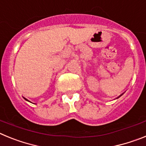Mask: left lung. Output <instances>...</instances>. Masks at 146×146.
<instances>
[{"label": "left lung", "mask_w": 146, "mask_h": 146, "mask_svg": "<svg viewBox=\"0 0 146 146\" xmlns=\"http://www.w3.org/2000/svg\"><path fill=\"white\" fill-rule=\"evenodd\" d=\"M122 96V94H121V95H120V96H118V98H119V97H120V96Z\"/></svg>", "instance_id": "obj_1"}]
</instances>
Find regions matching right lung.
I'll list each match as a JSON object with an SVG mask.
<instances>
[{"instance_id": "1", "label": "right lung", "mask_w": 146, "mask_h": 146, "mask_svg": "<svg viewBox=\"0 0 146 146\" xmlns=\"http://www.w3.org/2000/svg\"><path fill=\"white\" fill-rule=\"evenodd\" d=\"M24 99H25V100H26V101H28V99H25V98H24ZM28 102H29V101H28Z\"/></svg>"}]
</instances>
